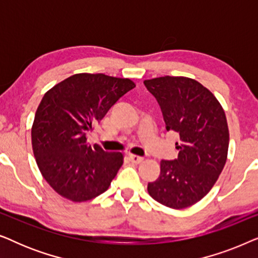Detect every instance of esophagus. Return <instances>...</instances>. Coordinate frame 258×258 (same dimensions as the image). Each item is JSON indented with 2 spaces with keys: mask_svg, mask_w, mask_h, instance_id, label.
Masks as SVG:
<instances>
[{
  "mask_svg": "<svg viewBox=\"0 0 258 258\" xmlns=\"http://www.w3.org/2000/svg\"><path fill=\"white\" fill-rule=\"evenodd\" d=\"M129 160L135 164H140L141 162H143L144 158L142 156H137V155H129Z\"/></svg>",
  "mask_w": 258,
  "mask_h": 258,
  "instance_id": "obj_1",
  "label": "esophagus"
}]
</instances>
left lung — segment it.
<instances>
[{
  "instance_id": "8db88e82",
  "label": "left lung",
  "mask_w": 258,
  "mask_h": 258,
  "mask_svg": "<svg viewBox=\"0 0 258 258\" xmlns=\"http://www.w3.org/2000/svg\"><path fill=\"white\" fill-rule=\"evenodd\" d=\"M144 86L160 104L165 128L179 135L178 157L161 161V174L148 183V192L165 207L184 209L202 200L223 170L227 117L214 94L189 77H156L144 81Z\"/></svg>"
}]
</instances>
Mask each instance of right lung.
<instances>
[{
    "instance_id": "1",
    "label": "right lung",
    "mask_w": 258,
    "mask_h": 258,
    "mask_svg": "<svg viewBox=\"0 0 258 258\" xmlns=\"http://www.w3.org/2000/svg\"><path fill=\"white\" fill-rule=\"evenodd\" d=\"M135 87L129 79L82 73L44 94L31 126V144L42 176L58 195L86 202L109 188L123 154L89 146L87 133Z\"/></svg>"
}]
</instances>
